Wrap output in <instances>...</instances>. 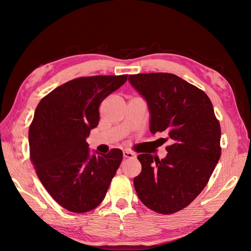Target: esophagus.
Returning <instances> with one entry per match:
<instances>
[{"label": "esophagus", "instance_id": "1", "mask_svg": "<svg viewBox=\"0 0 251 251\" xmlns=\"http://www.w3.org/2000/svg\"><path fill=\"white\" fill-rule=\"evenodd\" d=\"M124 157H125V159H132V158H135L136 156H135L134 153H132V151H124Z\"/></svg>", "mask_w": 251, "mask_h": 251}]
</instances>
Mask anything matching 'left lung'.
I'll return each mask as SVG.
<instances>
[{
  "instance_id": "obj_1",
  "label": "left lung",
  "mask_w": 251,
  "mask_h": 251,
  "mask_svg": "<svg viewBox=\"0 0 251 251\" xmlns=\"http://www.w3.org/2000/svg\"><path fill=\"white\" fill-rule=\"evenodd\" d=\"M128 81L147 100L151 133L165 132L171 142L161 160L138 155L142 170L134 187L147 207L171 215L207 184L221 156V127L208 96L177 75L133 74Z\"/></svg>"
}]
</instances>
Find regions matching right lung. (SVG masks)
I'll use <instances>...</instances> for the list:
<instances>
[{"instance_id": "right-lung-1", "label": "right lung", "mask_w": 251, "mask_h": 251, "mask_svg": "<svg viewBox=\"0 0 251 251\" xmlns=\"http://www.w3.org/2000/svg\"><path fill=\"white\" fill-rule=\"evenodd\" d=\"M127 75L79 77L55 88L37 104L29 127L30 159L46 191L72 212L94 209L104 199L123 151L90 154L86 141L100 121V104Z\"/></svg>"}]
</instances>
